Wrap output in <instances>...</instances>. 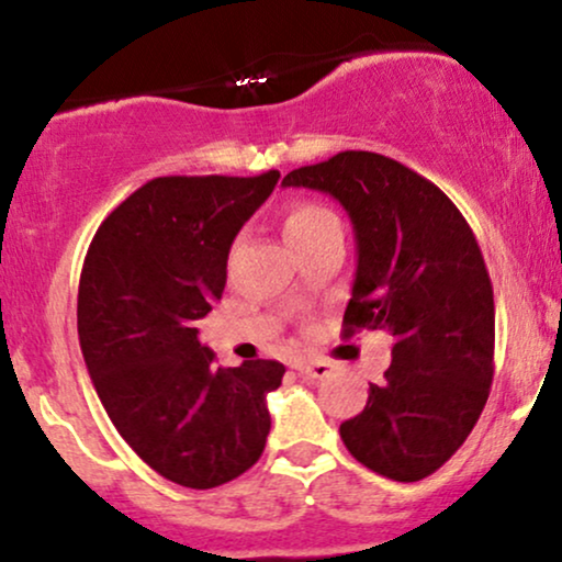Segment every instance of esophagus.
I'll list each match as a JSON object with an SVG mask.
<instances>
[{
	"instance_id": "34e87169",
	"label": "esophagus",
	"mask_w": 562,
	"mask_h": 562,
	"mask_svg": "<svg viewBox=\"0 0 562 562\" xmlns=\"http://www.w3.org/2000/svg\"><path fill=\"white\" fill-rule=\"evenodd\" d=\"M293 367L301 372L303 378H312V380L327 378L333 370L330 362H314V359H295Z\"/></svg>"
}]
</instances>
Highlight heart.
Segmentation results:
<instances>
[{
  "instance_id": "1",
  "label": "heart",
  "mask_w": 562,
  "mask_h": 562,
  "mask_svg": "<svg viewBox=\"0 0 562 562\" xmlns=\"http://www.w3.org/2000/svg\"><path fill=\"white\" fill-rule=\"evenodd\" d=\"M333 227H340L338 216L327 205L314 203V200H295V203L288 205L285 216H282V235H285L293 250L317 240L319 235H325Z\"/></svg>"
}]
</instances>
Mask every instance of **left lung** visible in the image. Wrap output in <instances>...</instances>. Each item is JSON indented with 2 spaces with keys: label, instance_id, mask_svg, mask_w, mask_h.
<instances>
[{
  "label": "left lung",
  "instance_id": "1",
  "mask_svg": "<svg viewBox=\"0 0 562 562\" xmlns=\"http://www.w3.org/2000/svg\"><path fill=\"white\" fill-rule=\"evenodd\" d=\"M282 184L344 205L357 237L344 333L393 340L385 380L340 438L378 475L423 481L465 443L492 389L494 290L473 229L434 182L378 153H338Z\"/></svg>",
  "mask_w": 562,
  "mask_h": 562
}]
</instances>
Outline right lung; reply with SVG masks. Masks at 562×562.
Segmentation results:
<instances>
[{
	"label": "right lung",
	"instance_id": "1",
	"mask_svg": "<svg viewBox=\"0 0 562 562\" xmlns=\"http://www.w3.org/2000/svg\"><path fill=\"white\" fill-rule=\"evenodd\" d=\"M277 179H150L100 224L83 259L76 317L97 396L139 460L179 486L243 475L272 428L267 393L285 367H218L195 325L222 299L232 243Z\"/></svg>",
	"mask_w": 562,
	"mask_h": 562
}]
</instances>
